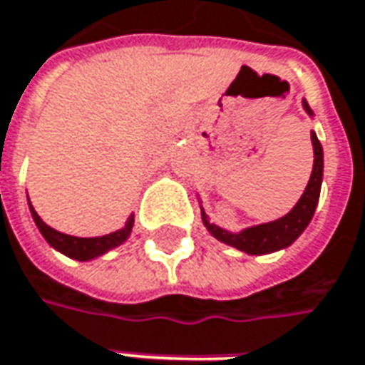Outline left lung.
<instances>
[{
    "label": "left lung",
    "mask_w": 365,
    "mask_h": 365,
    "mask_svg": "<svg viewBox=\"0 0 365 365\" xmlns=\"http://www.w3.org/2000/svg\"><path fill=\"white\" fill-rule=\"evenodd\" d=\"M303 107H305L309 115H313L305 101H303ZM311 143H313V153H315L313 171H311V178H309L307 187L301 195V200L297 202L295 207L287 216L274 222L250 226L242 232L232 234L220 228V226H216V224H212L207 220L206 212H202V220L206 224L210 234L216 236L224 245L234 246V248L242 250L246 255H269V252H274V250H281V248L293 245L297 238L301 236V232L309 226V222L315 214L317 202H319L321 180H323V147H321L315 133H311Z\"/></svg>",
    "instance_id": "1"
}]
</instances>
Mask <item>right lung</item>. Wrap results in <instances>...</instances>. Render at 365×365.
I'll return each instance as SVG.
<instances>
[{
	"mask_svg": "<svg viewBox=\"0 0 365 365\" xmlns=\"http://www.w3.org/2000/svg\"><path fill=\"white\" fill-rule=\"evenodd\" d=\"M28 202H30V200H28ZM30 212H32V218L34 222H36V226H38V230H40L42 236L48 240V245L54 246V248L60 250L62 255H66V257L70 258H76V260H91V258L105 255L107 250L115 248V246L123 245V242L129 238L133 222H135V218L129 216V220L125 222V226H123L120 230H117V232L105 234V236H96V238H78V236L62 234L58 232V230H54V228H50V226L38 216V212L34 210L32 204H30Z\"/></svg>",
	"mask_w": 365,
	"mask_h": 365,
	"instance_id": "1",
	"label": "right lung"
}]
</instances>
